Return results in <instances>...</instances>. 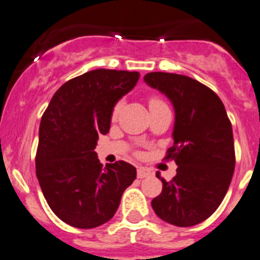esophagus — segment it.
Here are the masks:
<instances>
[{"mask_svg": "<svg viewBox=\"0 0 260 260\" xmlns=\"http://www.w3.org/2000/svg\"><path fill=\"white\" fill-rule=\"evenodd\" d=\"M151 170L150 169H146V168H138L137 169V176L140 179H143V178H148V176H151Z\"/></svg>", "mask_w": 260, "mask_h": 260, "instance_id": "1", "label": "esophagus"}]
</instances>
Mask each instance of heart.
Segmentation results:
<instances>
[{
  "label": "heart",
  "instance_id": "b5f03b06",
  "mask_svg": "<svg viewBox=\"0 0 260 260\" xmlns=\"http://www.w3.org/2000/svg\"><path fill=\"white\" fill-rule=\"evenodd\" d=\"M162 104H165V103H164L162 100H161L160 98H157V96H151L150 99H148V107H150V109H152V108L158 107V105H162ZM120 108H122V103L118 102L117 104L114 105V108H113V112H112V117L113 118H115L118 114H119Z\"/></svg>",
  "mask_w": 260,
  "mask_h": 260
}]
</instances>
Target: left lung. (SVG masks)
I'll use <instances>...</instances> for the list:
<instances>
[{
  "mask_svg": "<svg viewBox=\"0 0 260 260\" xmlns=\"http://www.w3.org/2000/svg\"><path fill=\"white\" fill-rule=\"evenodd\" d=\"M145 81L171 100L175 109L174 145L164 160H174L176 175L162 181L151 205L161 220L189 228L207 220L225 198L235 169L231 122L215 91L188 76L150 72Z\"/></svg>",
  "mask_w": 260,
  "mask_h": 260,
  "instance_id": "left-lung-1",
  "label": "left lung"
}]
</instances>
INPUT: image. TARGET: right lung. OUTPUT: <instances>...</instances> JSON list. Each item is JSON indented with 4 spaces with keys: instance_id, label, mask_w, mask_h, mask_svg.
Returning <instances> with one entry per match:
<instances>
[{
    "instance_id": "1",
    "label": "right lung",
    "mask_w": 260,
    "mask_h": 260,
    "mask_svg": "<svg viewBox=\"0 0 260 260\" xmlns=\"http://www.w3.org/2000/svg\"><path fill=\"white\" fill-rule=\"evenodd\" d=\"M138 72L99 69L69 80L40 120L37 178L63 222L94 229L108 222L137 171L125 161L103 166L95 147L110 128L115 103L135 87Z\"/></svg>"
}]
</instances>
